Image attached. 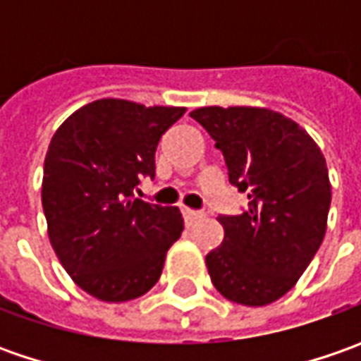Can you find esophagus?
<instances>
[{
	"label": "esophagus",
	"instance_id": "obj_1",
	"mask_svg": "<svg viewBox=\"0 0 361 361\" xmlns=\"http://www.w3.org/2000/svg\"><path fill=\"white\" fill-rule=\"evenodd\" d=\"M183 216H185V223L190 227V225H195L197 221H201L202 216H204V213H201V211H192V209H183Z\"/></svg>",
	"mask_w": 361,
	"mask_h": 361
}]
</instances>
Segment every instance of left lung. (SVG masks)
Masks as SVG:
<instances>
[{
	"label": "left lung",
	"mask_w": 361,
	"mask_h": 361,
	"mask_svg": "<svg viewBox=\"0 0 361 361\" xmlns=\"http://www.w3.org/2000/svg\"><path fill=\"white\" fill-rule=\"evenodd\" d=\"M223 152L229 183L247 195L241 215H219L223 243L207 255L216 291L241 305L273 303L298 283L324 241L331 187L312 136L267 108L190 112Z\"/></svg>",
	"instance_id": "obj_1"
}]
</instances>
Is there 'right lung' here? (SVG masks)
Here are the masks:
<instances>
[{"label":"right lung","mask_w":361,"mask_h":361,"mask_svg":"<svg viewBox=\"0 0 361 361\" xmlns=\"http://www.w3.org/2000/svg\"><path fill=\"white\" fill-rule=\"evenodd\" d=\"M183 114L104 98L76 110L49 142L42 183L49 243L74 283L96 299L145 295L185 229L176 207L134 199L140 180L157 174L160 136Z\"/></svg>","instance_id":"1"}]
</instances>
